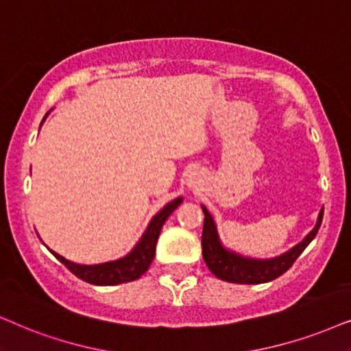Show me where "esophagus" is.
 Here are the masks:
<instances>
[{
  "mask_svg": "<svg viewBox=\"0 0 351 351\" xmlns=\"http://www.w3.org/2000/svg\"><path fill=\"white\" fill-rule=\"evenodd\" d=\"M188 181H189V186L199 183V178H196V173H194V175H191V178Z\"/></svg>",
  "mask_w": 351,
  "mask_h": 351,
  "instance_id": "obj_1",
  "label": "esophagus"
}]
</instances>
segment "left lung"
<instances>
[{"instance_id": "obj_1", "label": "left lung", "mask_w": 351, "mask_h": 351, "mask_svg": "<svg viewBox=\"0 0 351 351\" xmlns=\"http://www.w3.org/2000/svg\"><path fill=\"white\" fill-rule=\"evenodd\" d=\"M202 212V257L206 261L208 270L220 280L230 283H245V285H257V283L275 280L282 274H285L317 234L324 215V208H321L316 227L306 234L303 241L291 247L290 251H287L285 254L274 257V259H251V257L237 254V252L223 247L219 233H217L214 219L204 206Z\"/></svg>"}]
</instances>
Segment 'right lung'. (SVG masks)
Listing matches in <instances>:
<instances>
[{
  "mask_svg": "<svg viewBox=\"0 0 351 351\" xmlns=\"http://www.w3.org/2000/svg\"><path fill=\"white\" fill-rule=\"evenodd\" d=\"M181 202H183L181 197L168 202L167 206L150 220L147 230H145L143 238L139 239V243L134 246V250L118 261L95 265H81L71 263V261L64 259L63 256L56 254L55 251L50 252L61 264H64L71 272L76 275L77 278H81V280L87 283H92V285H119V283L137 280L141 275L147 272L150 264H152L155 256V246H157V239L158 234L162 232L163 223H165L171 212L175 210Z\"/></svg>",
  "mask_w": 351,
  "mask_h": 351,
  "instance_id": "right-lung-1",
  "label": "right lung"
}]
</instances>
